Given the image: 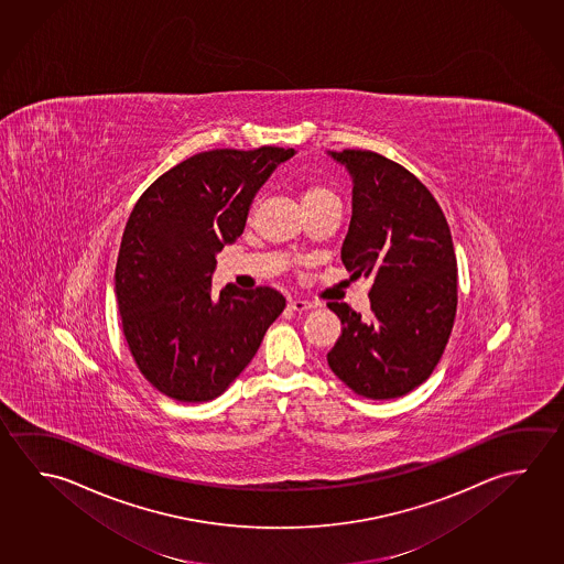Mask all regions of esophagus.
I'll return each instance as SVG.
<instances>
[{"mask_svg":"<svg viewBox=\"0 0 564 564\" xmlns=\"http://www.w3.org/2000/svg\"><path fill=\"white\" fill-rule=\"evenodd\" d=\"M289 306H291L293 311H308V308H313V306H315V303L305 301V299H291V301H289Z\"/></svg>","mask_w":564,"mask_h":564,"instance_id":"1","label":"esophagus"}]
</instances>
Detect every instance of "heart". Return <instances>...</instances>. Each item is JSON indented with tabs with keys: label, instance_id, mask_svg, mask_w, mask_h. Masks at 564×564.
<instances>
[{
	"label": "heart",
	"instance_id": "b5f03b06",
	"mask_svg": "<svg viewBox=\"0 0 564 564\" xmlns=\"http://www.w3.org/2000/svg\"><path fill=\"white\" fill-rule=\"evenodd\" d=\"M325 199H338L336 198L335 192L325 186V184H321V182H308L301 189V204L303 206H313V204H318V202H325Z\"/></svg>",
	"mask_w": 564,
	"mask_h": 564
}]
</instances>
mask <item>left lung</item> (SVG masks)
Here are the masks:
<instances>
[{"label": "left lung", "mask_w": 564, "mask_h": 564, "mask_svg": "<svg viewBox=\"0 0 564 564\" xmlns=\"http://www.w3.org/2000/svg\"><path fill=\"white\" fill-rule=\"evenodd\" d=\"M352 178V218L340 258L370 279L362 318L328 303L343 335L326 355L352 392L390 400L427 380L444 355L457 306V263L444 212L414 174L370 150L328 152Z\"/></svg>", "instance_id": "1"}]
</instances>
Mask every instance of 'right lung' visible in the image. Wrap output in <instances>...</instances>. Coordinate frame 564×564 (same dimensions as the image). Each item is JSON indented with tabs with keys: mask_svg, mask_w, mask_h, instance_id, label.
I'll return each mask as SVG.
<instances>
[{
	"mask_svg": "<svg viewBox=\"0 0 564 564\" xmlns=\"http://www.w3.org/2000/svg\"><path fill=\"white\" fill-rule=\"evenodd\" d=\"M293 149L209 150L162 174L130 214L115 295L140 372L178 402L224 394L258 352L285 299L226 285L216 256L243 234L251 202Z\"/></svg>",
	"mask_w": 564,
	"mask_h": 564,
	"instance_id": "right-lung-1",
	"label": "right lung"
}]
</instances>
